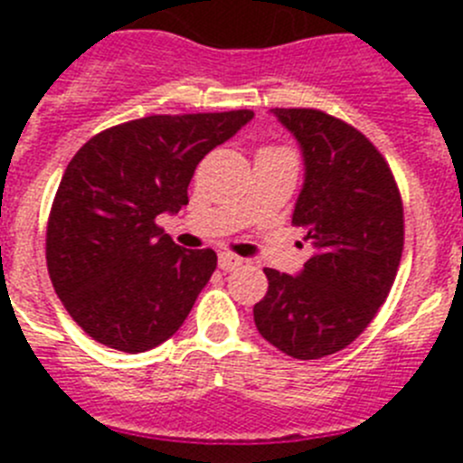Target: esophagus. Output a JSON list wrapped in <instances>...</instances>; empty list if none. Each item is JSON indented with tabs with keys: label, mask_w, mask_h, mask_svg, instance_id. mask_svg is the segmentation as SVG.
<instances>
[{
	"label": "esophagus",
	"mask_w": 463,
	"mask_h": 463,
	"mask_svg": "<svg viewBox=\"0 0 463 463\" xmlns=\"http://www.w3.org/2000/svg\"><path fill=\"white\" fill-rule=\"evenodd\" d=\"M218 264L222 271H234V269H239L243 264V260L239 255H234V252H220Z\"/></svg>",
	"instance_id": "1"
}]
</instances>
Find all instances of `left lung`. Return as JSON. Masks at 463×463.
I'll return each instance as SVG.
<instances>
[{"instance_id":"obj_1","label":"left lung","mask_w":463,"mask_h":463,"mask_svg":"<svg viewBox=\"0 0 463 463\" xmlns=\"http://www.w3.org/2000/svg\"><path fill=\"white\" fill-rule=\"evenodd\" d=\"M301 146L306 178L292 224L313 257L298 276L264 269L255 325L294 359L354 341L384 304L403 252V203L390 165L353 125L317 109H273Z\"/></svg>"}]
</instances>
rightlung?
<instances>
[{"label": "right lung", "mask_w": 463, "mask_h": 463, "mask_svg": "<svg viewBox=\"0 0 463 463\" xmlns=\"http://www.w3.org/2000/svg\"><path fill=\"white\" fill-rule=\"evenodd\" d=\"M252 116L138 118L73 155L48 215L46 261L57 297L88 336L137 354L181 329L218 255L183 250L155 220L185 206L196 165Z\"/></svg>", "instance_id": "obj_1"}]
</instances>
